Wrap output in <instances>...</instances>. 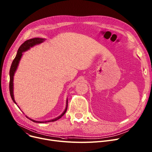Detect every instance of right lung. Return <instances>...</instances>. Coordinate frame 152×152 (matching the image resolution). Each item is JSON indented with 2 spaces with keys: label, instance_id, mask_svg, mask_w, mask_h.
<instances>
[{
  "label": "right lung",
  "instance_id": "obj_1",
  "mask_svg": "<svg viewBox=\"0 0 152 152\" xmlns=\"http://www.w3.org/2000/svg\"><path fill=\"white\" fill-rule=\"evenodd\" d=\"M45 40H46V39L45 38H31L29 39L27 41H26L24 43H23L21 46H20L17 52V54L15 58V59L13 60V61L11 67H10V95H11L12 99L13 101V102L16 104V102L14 98V95H13V79H14V75L15 73L16 72V71L18 68V65L19 64V61L21 60L23 55V53L25 51H27V50L30 49V48H32L35 45H39L40 43H42L43 42H45ZM18 106V105H17ZM18 107L19 108V107L18 106ZM67 107H68V99H66V107L65 110L63 112V113L59 115L58 117L49 120H47V121H37L33 119L30 118L29 117H28L27 116V118H28V119H30V120H32V122H35V123H46V122H54V121H56L57 120H58L59 118H61L66 113V111L67 110Z\"/></svg>",
  "mask_w": 152,
  "mask_h": 152
}]
</instances>
